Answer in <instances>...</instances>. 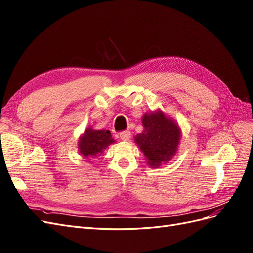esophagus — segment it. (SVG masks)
I'll use <instances>...</instances> for the list:
<instances>
[{"label": "esophagus", "instance_id": "esophagus-1", "mask_svg": "<svg viewBox=\"0 0 253 253\" xmlns=\"http://www.w3.org/2000/svg\"><path fill=\"white\" fill-rule=\"evenodd\" d=\"M119 136H120L121 140H124V141H127V140L129 139V137H131V133H129L128 131H122V132H120Z\"/></svg>", "mask_w": 253, "mask_h": 253}]
</instances>
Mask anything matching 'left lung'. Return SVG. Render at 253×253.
Here are the masks:
<instances>
[{"instance_id":"left-lung-1","label":"left lung","mask_w":253,"mask_h":253,"mask_svg":"<svg viewBox=\"0 0 253 253\" xmlns=\"http://www.w3.org/2000/svg\"><path fill=\"white\" fill-rule=\"evenodd\" d=\"M142 125L143 132L136 135L135 141L147 157L148 164L155 168L169 162L179 143L178 126L163 112L143 115Z\"/></svg>"}]
</instances>
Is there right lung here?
<instances>
[{
  "instance_id": "right-lung-1",
  "label": "right lung",
  "mask_w": 253,
  "mask_h": 253,
  "mask_svg": "<svg viewBox=\"0 0 253 253\" xmlns=\"http://www.w3.org/2000/svg\"><path fill=\"white\" fill-rule=\"evenodd\" d=\"M113 142L115 140L109 129L86 128L79 141V150L83 157L97 156Z\"/></svg>"
}]
</instances>
